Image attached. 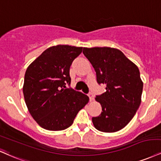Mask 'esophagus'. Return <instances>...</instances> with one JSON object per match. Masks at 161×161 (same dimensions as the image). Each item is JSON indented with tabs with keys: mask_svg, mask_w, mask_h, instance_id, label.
I'll return each mask as SVG.
<instances>
[{
	"mask_svg": "<svg viewBox=\"0 0 161 161\" xmlns=\"http://www.w3.org/2000/svg\"><path fill=\"white\" fill-rule=\"evenodd\" d=\"M88 97L89 98H90V101H93V100H94V95H93V94H92V93H90V94H88Z\"/></svg>",
	"mask_w": 161,
	"mask_h": 161,
	"instance_id": "esophagus-1",
	"label": "esophagus"
}]
</instances>
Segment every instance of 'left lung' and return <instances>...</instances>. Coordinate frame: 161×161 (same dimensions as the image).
<instances>
[{"mask_svg": "<svg viewBox=\"0 0 161 161\" xmlns=\"http://www.w3.org/2000/svg\"><path fill=\"white\" fill-rule=\"evenodd\" d=\"M83 54L95 69L97 82L106 85V92L95 97L102 112L92 118L93 125L101 132H117L131 121L141 103L143 82L138 67L115 48H83Z\"/></svg>", "mask_w": 161, "mask_h": 161, "instance_id": "1", "label": "left lung"}]
</instances>
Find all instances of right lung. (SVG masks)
<instances>
[{"label":"right lung","mask_w":161,"mask_h":161,"mask_svg":"<svg viewBox=\"0 0 161 161\" xmlns=\"http://www.w3.org/2000/svg\"><path fill=\"white\" fill-rule=\"evenodd\" d=\"M82 47L53 46L46 49L28 66L25 75L23 94L33 119L48 130H63L72 125L89 97L66 88L70 85L69 67Z\"/></svg>","instance_id":"1"}]
</instances>
